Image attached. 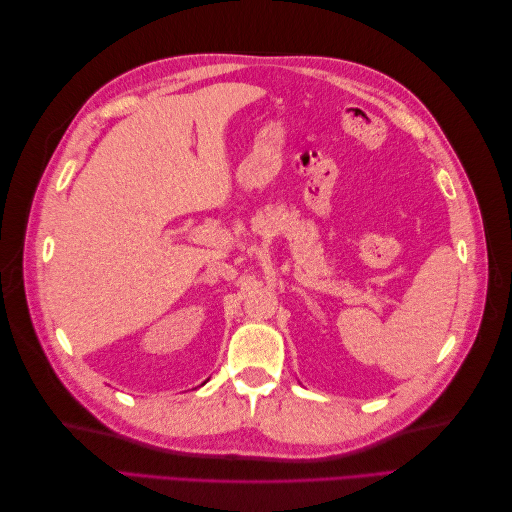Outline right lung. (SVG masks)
I'll list each match as a JSON object with an SVG mask.
<instances>
[{"instance_id": "obj_1", "label": "right lung", "mask_w": 512, "mask_h": 512, "mask_svg": "<svg viewBox=\"0 0 512 512\" xmlns=\"http://www.w3.org/2000/svg\"><path fill=\"white\" fill-rule=\"evenodd\" d=\"M203 384H205V382H203Z\"/></svg>"}]
</instances>
